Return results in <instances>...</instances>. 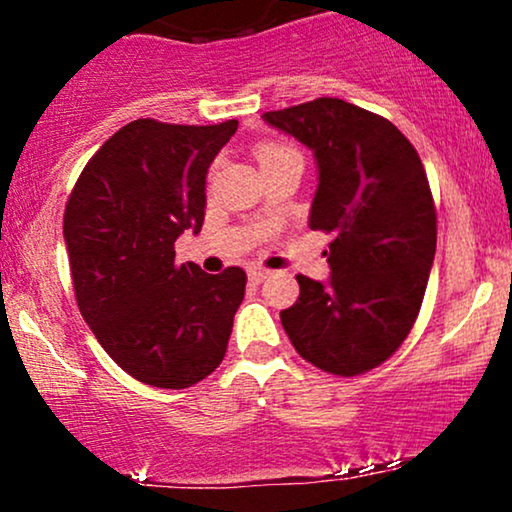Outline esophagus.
<instances>
[{"label":"esophagus","mask_w":512,"mask_h":512,"mask_svg":"<svg viewBox=\"0 0 512 512\" xmlns=\"http://www.w3.org/2000/svg\"><path fill=\"white\" fill-rule=\"evenodd\" d=\"M248 276L252 281H255V284H260V281L267 279V276H272V272H269V269H264V267H250Z\"/></svg>","instance_id":"34e87169"}]
</instances>
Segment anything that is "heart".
I'll list each match as a JSON object with an SVG mask.
<instances>
[{
    "mask_svg": "<svg viewBox=\"0 0 512 512\" xmlns=\"http://www.w3.org/2000/svg\"><path fill=\"white\" fill-rule=\"evenodd\" d=\"M291 151H296V149H291V146H286V144H274V142L260 144L257 146V161H260V166H262V163L274 161V158H279L284 154H291Z\"/></svg>",
    "mask_w": 512,
    "mask_h": 512,
    "instance_id": "1",
    "label": "heart"
}]
</instances>
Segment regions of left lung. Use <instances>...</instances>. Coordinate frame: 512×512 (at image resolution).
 Returning <instances> with one entry per match:
<instances>
[{
	"label": "left lung",
	"instance_id": "1",
	"mask_svg": "<svg viewBox=\"0 0 512 512\" xmlns=\"http://www.w3.org/2000/svg\"><path fill=\"white\" fill-rule=\"evenodd\" d=\"M315 154L313 231L334 233L330 281L298 274L301 296L281 325L305 361L361 375L402 346L436 255V204L424 163L385 117L339 98L264 113Z\"/></svg>",
	"mask_w": 512,
	"mask_h": 512
}]
</instances>
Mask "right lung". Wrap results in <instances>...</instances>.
<instances>
[{"mask_svg": "<svg viewBox=\"0 0 512 512\" xmlns=\"http://www.w3.org/2000/svg\"><path fill=\"white\" fill-rule=\"evenodd\" d=\"M238 120H134L81 170L64 209L74 296L113 361L139 383L182 390L219 368L248 276L175 262L180 233H199L207 170Z\"/></svg>", "mask_w": 512, "mask_h": 512, "instance_id": "right-lung-1", "label": "right lung"}]
</instances>
